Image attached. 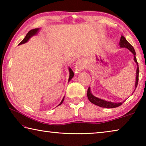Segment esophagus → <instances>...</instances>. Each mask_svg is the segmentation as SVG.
<instances>
[{
	"label": "esophagus",
	"mask_w": 146,
	"mask_h": 146,
	"mask_svg": "<svg viewBox=\"0 0 146 146\" xmlns=\"http://www.w3.org/2000/svg\"><path fill=\"white\" fill-rule=\"evenodd\" d=\"M85 68V62L82 58H80L76 61L75 64V70L76 73H80V71L84 70Z\"/></svg>",
	"instance_id": "esophagus-1"
}]
</instances>
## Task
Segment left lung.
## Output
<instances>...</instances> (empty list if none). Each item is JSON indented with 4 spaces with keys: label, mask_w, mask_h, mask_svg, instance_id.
<instances>
[{
    "label": "left lung",
    "mask_w": 146,
    "mask_h": 146,
    "mask_svg": "<svg viewBox=\"0 0 146 146\" xmlns=\"http://www.w3.org/2000/svg\"><path fill=\"white\" fill-rule=\"evenodd\" d=\"M119 44L120 46V48H125L128 49L130 51H131L133 55H134V60L135 61V62L137 63V66H138L137 70V76H136V82H135V89H136V88L137 87L138 82L139 68H138V64L137 60V58H136V56H135V55H136L135 51L134 48H133V47L131 45L129 42H128L126 39H125V38L123 36H121ZM87 95H88V98L89 100H90L91 103H93V104H94L97 105L101 108H117V107H118V106H121L123 102H122L120 103H113L111 102H108V101H106V100H104L102 99H100V98H98L97 97H95V96H93L92 94H91L90 87H89L88 91H87Z\"/></svg>",
    "instance_id": "8db88e82"
}]
</instances>
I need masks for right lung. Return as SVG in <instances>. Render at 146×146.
I'll use <instances>...</instances> for the list:
<instances>
[{
	"instance_id": "1",
	"label": "right lung",
	"mask_w": 146,
	"mask_h": 146,
	"mask_svg": "<svg viewBox=\"0 0 146 146\" xmlns=\"http://www.w3.org/2000/svg\"><path fill=\"white\" fill-rule=\"evenodd\" d=\"M38 29H39V28H35V29H31V30L29 31L28 33H27V35L25 36V38H24L23 40L19 44V45H20V44H24V43H26V42H28L29 39L32 36H33L35 34L37 33ZM69 70H70V78H69V81H70L71 79L73 77L74 73H73V71H72V70H71V68H69ZM64 97L63 98V99L62 100L61 102L60 103V104H59V105L62 104V103L63 101H64Z\"/></svg>"
}]
</instances>
